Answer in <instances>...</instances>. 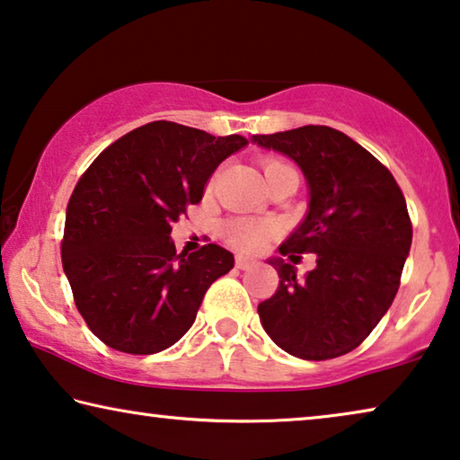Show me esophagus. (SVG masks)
Here are the masks:
<instances>
[{
	"label": "esophagus",
	"mask_w": 460,
	"mask_h": 460,
	"mask_svg": "<svg viewBox=\"0 0 460 460\" xmlns=\"http://www.w3.org/2000/svg\"><path fill=\"white\" fill-rule=\"evenodd\" d=\"M235 267L239 270H248V269L254 267V261H250V258H245V256H237L235 258Z\"/></svg>",
	"instance_id": "34e87169"
}]
</instances>
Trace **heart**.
Listing matches in <instances>:
<instances>
[{"instance_id": "obj_1", "label": "heart", "mask_w": 460, "mask_h": 460, "mask_svg": "<svg viewBox=\"0 0 460 460\" xmlns=\"http://www.w3.org/2000/svg\"><path fill=\"white\" fill-rule=\"evenodd\" d=\"M264 177H273V174L288 171L289 166L283 160H264ZM212 187V181H210ZM277 233L275 223L270 221H261V218H248V217H235L229 218L221 225V237L227 242L231 248L239 252H258L262 250L270 237Z\"/></svg>"}]
</instances>
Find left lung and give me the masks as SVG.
<instances>
[{
    "mask_svg": "<svg viewBox=\"0 0 460 460\" xmlns=\"http://www.w3.org/2000/svg\"><path fill=\"white\" fill-rule=\"evenodd\" d=\"M252 141L288 154L308 181V215L279 252L294 262L308 251L317 256L304 280L295 263L270 261L279 288L258 304L262 327L292 357L338 358L368 338L396 297L412 242L404 193L371 152L338 128L306 125Z\"/></svg>",
    "mask_w": 460,
    "mask_h": 460,
    "instance_id": "8db88e82",
    "label": "left lung"
}]
</instances>
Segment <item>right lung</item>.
Listing matches in <instances>:
<instances>
[{
    "label": "right lung",
    "mask_w": 460,
    "mask_h": 460,
    "mask_svg": "<svg viewBox=\"0 0 460 460\" xmlns=\"http://www.w3.org/2000/svg\"><path fill=\"white\" fill-rule=\"evenodd\" d=\"M245 144L242 135L154 120L110 144L81 174L66 206L62 267L76 310L103 344L156 354L193 325L233 254L217 243L177 254L171 225Z\"/></svg>",
    "instance_id": "add662e5"
}]
</instances>
